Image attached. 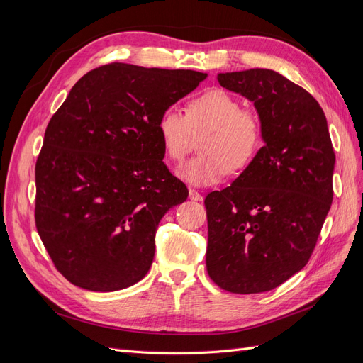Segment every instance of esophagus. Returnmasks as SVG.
Instances as JSON below:
<instances>
[{"instance_id":"obj_1","label":"esophagus","mask_w":363,"mask_h":363,"mask_svg":"<svg viewBox=\"0 0 363 363\" xmlns=\"http://www.w3.org/2000/svg\"><path fill=\"white\" fill-rule=\"evenodd\" d=\"M189 199H191L192 201H201V200H203V195H201L199 191L191 189V191H189Z\"/></svg>"}]
</instances>
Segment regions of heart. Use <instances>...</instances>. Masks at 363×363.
<instances>
[{"mask_svg": "<svg viewBox=\"0 0 363 363\" xmlns=\"http://www.w3.org/2000/svg\"><path fill=\"white\" fill-rule=\"evenodd\" d=\"M157 131L167 156L182 162L195 136L200 152L179 168V177L194 186H212L230 172H240L262 147L260 118L225 91L213 89L192 98L183 113L169 106L160 115Z\"/></svg>", "mask_w": 363, "mask_h": 363, "instance_id": "obj_1", "label": "heart"}]
</instances>
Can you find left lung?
<instances>
[{
	"label": "left lung",
	"mask_w": 363,
	"mask_h": 363,
	"mask_svg": "<svg viewBox=\"0 0 363 363\" xmlns=\"http://www.w3.org/2000/svg\"><path fill=\"white\" fill-rule=\"evenodd\" d=\"M218 82L255 104L265 145L206 196V267L224 291L260 294L309 262L333 200L335 151L321 106L286 77L255 68Z\"/></svg>",
	"instance_id": "left-lung-1"
}]
</instances>
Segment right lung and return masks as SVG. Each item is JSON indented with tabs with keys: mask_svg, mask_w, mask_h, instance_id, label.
Wrapping results in <instances>:
<instances>
[{
	"mask_svg": "<svg viewBox=\"0 0 363 363\" xmlns=\"http://www.w3.org/2000/svg\"><path fill=\"white\" fill-rule=\"evenodd\" d=\"M206 77L108 63L83 75L50 119L36 162V228L75 286L112 292L145 277L160 219L189 195L163 163L159 119Z\"/></svg>",
	"mask_w": 363,
	"mask_h": 363,
	"instance_id": "add662e5",
	"label": "right lung"
}]
</instances>
